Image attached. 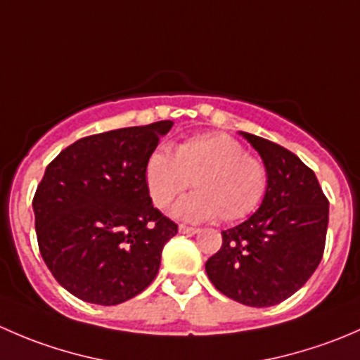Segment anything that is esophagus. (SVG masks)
Here are the masks:
<instances>
[{"mask_svg": "<svg viewBox=\"0 0 360 360\" xmlns=\"http://www.w3.org/2000/svg\"><path fill=\"white\" fill-rule=\"evenodd\" d=\"M179 231H181V233H186V235H195V233H198V228L186 226V224H181Z\"/></svg>", "mask_w": 360, "mask_h": 360, "instance_id": "1", "label": "esophagus"}]
</instances>
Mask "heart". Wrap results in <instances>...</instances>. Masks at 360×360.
<instances>
[{"label":"heart","instance_id":"1","mask_svg":"<svg viewBox=\"0 0 360 360\" xmlns=\"http://www.w3.org/2000/svg\"><path fill=\"white\" fill-rule=\"evenodd\" d=\"M148 191L158 209H165L188 186L195 190L174 207V216L223 223L245 219L263 202L268 170L259 158L226 134H205L177 144L174 153L157 150L144 169Z\"/></svg>","mask_w":360,"mask_h":360}]
</instances>
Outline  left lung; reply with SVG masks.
<instances>
[{"mask_svg":"<svg viewBox=\"0 0 360 360\" xmlns=\"http://www.w3.org/2000/svg\"><path fill=\"white\" fill-rule=\"evenodd\" d=\"M268 170L259 209L221 231L223 245L205 263L214 288L248 307H274L307 284L326 245L329 202L314 170L271 141L240 132Z\"/></svg>","mask_w":360,"mask_h":360,"instance_id":"8db88e82","label":"left lung"}]
</instances>
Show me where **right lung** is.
<instances>
[{"mask_svg": "<svg viewBox=\"0 0 360 360\" xmlns=\"http://www.w3.org/2000/svg\"><path fill=\"white\" fill-rule=\"evenodd\" d=\"M170 120L76 141L49 163L32 210L56 281L86 303H123L157 277L177 224L155 209L144 169Z\"/></svg>", "mask_w": 360, "mask_h": 360, "instance_id": "add662e5", "label": "right lung"}]
</instances>
